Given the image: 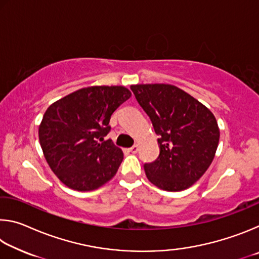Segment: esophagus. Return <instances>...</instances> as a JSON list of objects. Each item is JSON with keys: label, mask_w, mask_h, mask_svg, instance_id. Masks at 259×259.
<instances>
[{"label": "esophagus", "mask_w": 259, "mask_h": 259, "mask_svg": "<svg viewBox=\"0 0 259 259\" xmlns=\"http://www.w3.org/2000/svg\"><path fill=\"white\" fill-rule=\"evenodd\" d=\"M138 150H139L138 145H134L133 147H130V152H131V153H137Z\"/></svg>", "instance_id": "34e87169"}]
</instances>
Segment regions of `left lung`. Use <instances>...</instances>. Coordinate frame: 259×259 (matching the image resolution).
<instances>
[{"label":"left lung","instance_id":"obj_1","mask_svg":"<svg viewBox=\"0 0 259 259\" xmlns=\"http://www.w3.org/2000/svg\"><path fill=\"white\" fill-rule=\"evenodd\" d=\"M130 89L159 136V156L144 164L148 181L164 191L186 190L203 176L216 154V117L199 100L171 84H136Z\"/></svg>","mask_w":259,"mask_h":259}]
</instances>
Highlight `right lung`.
<instances>
[{
  "instance_id": "add662e5",
  "label": "right lung",
  "mask_w": 259,
  "mask_h": 259,
  "mask_svg": "<svg viewBox=\"0 0 259 259\" xmlns=\"http://www.w3.org/2000/svg\"><path fill=\"white\" fill-rule=\"evenodd\" d=\"M131 97L121 85L83 88L57 100L43 115L38 139L48 164L72 190H97L115 176L123 152L104 140L114 111Z\"/></svg>"
}]
</instances>
